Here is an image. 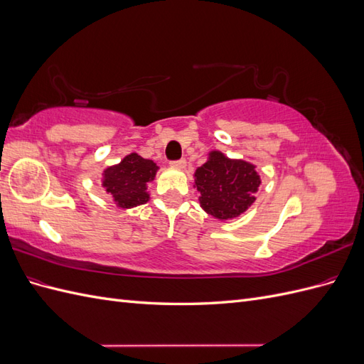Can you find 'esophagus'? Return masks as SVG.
I'll list each match as a JSON object with an SVG mask.
<instances>
[{
	"instance_id": "1",
	"label": "esophagus",
	"mask_w": 364,
	"mask_h": 364,
	"mask_svg": "<svg viewBox=\"0 0 364 364\" xmlns=\"http://www.w3.org/2000/svg\"><path fill=\"white\" fill-rule=\"evenodd\" d=\"M185 165H186V161H185V159H179V161H173V162H171V167H173V168H178V170L185 168Z\"/></svg>"
}]
</instances>
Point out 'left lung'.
Segmentation results:
<instances>
[{"label":"left lung","mask_w":364,"mask_h":364,"mask_svg":"<svg viewBox=\"0 0 364 364\" xmlns=\"http://www.w3.org/2000/svg\"><path fill=\"white\" fill-rule=\"evenodd\" d=\"M261 183L255 165L243 159H229L222 151L209 153L208 161L194 173V188L206 214L230 220L247 211L255 202Z\"/></svg>","instance_id":"obj_1"}]
</instances>
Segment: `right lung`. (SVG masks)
<instances>
[{
  "mask_svg": "<svg viewBox=\"0 0 364 364\" xmlns=\"http://www.w3.org/2000/svg\"><path fill=\"white\" fill-rule=\"evenodd\" d=\"M158 165L130 153L123 161L103 171L102 185L118 208L129 209L149 202L147 183L155 179Z\"/></svg>",
  "mask_w": 364,
  "mask_h": 364,
  "instance_id": "1",
  "label": "right lung"
}]
</instances>
